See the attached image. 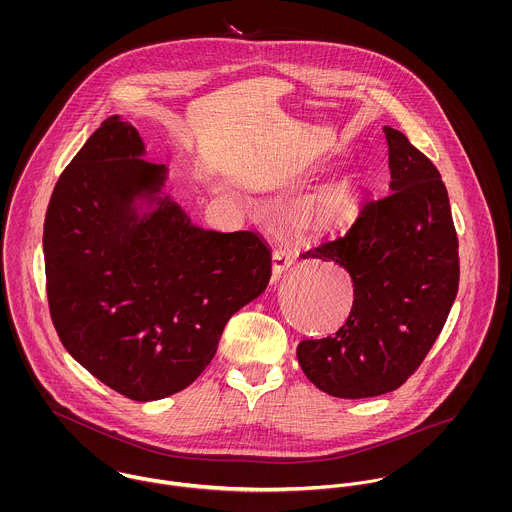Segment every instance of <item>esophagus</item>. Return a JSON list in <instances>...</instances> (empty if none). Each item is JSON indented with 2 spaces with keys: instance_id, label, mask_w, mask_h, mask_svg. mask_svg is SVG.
<instances>
[{
  "instance_id": "obj_1",
  "label": "esophagus",
  "mask_w": 512,
  "mask_h": 512,
  "mask_svg": "<svg viewBox=\"0 0 512 512\" xmlns=\"http://www.w3.org/2000/svg\"><path fill=\"white\" fill-rule=\"evenodd\" d=\"M293 264V256L290 250L286 248H276L274 254H272V268H274V274L280 276L284 270H288Z\"/></svg>"
}]
</instances>
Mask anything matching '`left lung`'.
I'll return each mask as SVG.
<instances>
[{"label":"left lung","mask_w":512,"mask_h":512,"mask_svg":"<svg viewBox=\"0 0 512 512\" xmlns=\"http://www.w3.org/2000/svg\"><path fill=\"white\" fill-rule=\"evenodd\" d=\"M390 193L366 199L351 228L301 254L343 266L353 309L331 337L297 345L305 376L337 398L400 388L426 359L459 288V242L436 165L384 126Z\"/></svg>","instance_id":"8db88e82"}]
</instances>
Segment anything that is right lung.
Masks as SVG:
<instances>
[{"instance_id": "right-lung-1", "label": "right lung", "mask_w": 512, "mask_h": 512, "mask_svg": "<svg viewBox=\"0 0 512 512\" xmlns=\"http://www.w3.org/2000/svg\"><path fill=\"white\" fill-rule=\"evenodd\" d=\"M138 130L108 118L61 173L43 252L49 311L74 361L122 396H171L213 361L228 319L266 290L252 230H205L169 197ZM138 198L156 205L140 216Z\"/></svg>"}]
</instances>
